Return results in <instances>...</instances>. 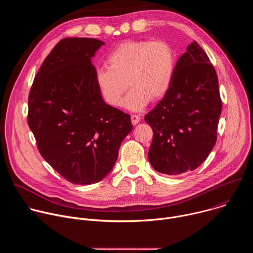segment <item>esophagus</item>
I'll use <instances>...</instances> for the list:
<instances>
[{
    "mask_svg": "<svg viewBox=\"0 0 253 253\" xmlns=\"http://www.w3.org/2000/svg\"><path fill=\"white\" fill-rule=\"evenodd\" d=\"M139 122H140V116H139V115H135V114L131 115V123H132L133 125H136V124H138Z\"/></svg>",
    "mask_w": 253,
    "mask_h": 253,
    "instance_id": "obj_1",
    "label": "esophagus"
}]
</instances>
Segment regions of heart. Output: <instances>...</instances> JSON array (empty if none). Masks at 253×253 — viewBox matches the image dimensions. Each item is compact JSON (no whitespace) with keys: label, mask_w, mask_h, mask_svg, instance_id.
Wrapping results in <instances>:
<instances>
[{"label":"heart","mask_w":253,"mask_h":253,"mask_svg":"<svg viewBox=\"0 0 253 253\" xmlns=\"http://www.w3.org/2000/svg\"><path fill=\"white\" fill-rule=\"evenodd\" d=\"M106 67L97 69L95 81L104 101L120 106L128 86L131 91L124 105L137 111L149 101H159L169 92L176 72L173 46L163 40H127L109 54Z\"/></svg>","instance_id":"heart-1"}]
</instances>
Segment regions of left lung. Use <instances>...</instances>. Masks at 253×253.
Listing matches in <instances>:
<instances>
[{
	"label": "left lung",
	"mask_w": 253,
	"mask_h": 253,
	"mask_svg": "<svg viewBox=\"0 0 253 253\" xmlns=\"http://www.w3.org/2000/svg\"><path fill=\"white\" fill-rule=\"evenodd\" d=\"M221 109L217 74L193 41L177 61L169 92L145 116L153 130V168L179 175L199 167L215 145Z\"/></svg>",
	"instance_id": "left-lung-1"
}]
</instances>
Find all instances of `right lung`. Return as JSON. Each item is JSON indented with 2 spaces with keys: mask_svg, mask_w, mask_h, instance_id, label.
<instances>
[{
  "mask_svg": "<svg viewBox=\"0 0 253 253\" xmlns=\"http://www.w3.org/2000/svg\"><path fill=\"white\" fill-rule=\"evenodd\" d=\"M105 43L62 39L36 74L28 98V125L42 157L67 181L87 185L109 173L132 130L130 116L107 105L91 63Z\"/></svg>",
  "mask_w": 253,
  "mask_h": 253,
  "instance_id": "right-lung-1",
  "label": "right lung"
}]
</instances>
